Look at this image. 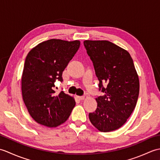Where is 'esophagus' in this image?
Segmentation results:
<instances>
[{
    "mask_svg": "<svg viewBox=\"0 0 160 160\" xmlns=\"http://www.w3.org/2000/svg\"><path fill=\"white\" fill-rule=\"evenodd\" d=\"M78 98L80 100H83L84 98H85V97H84V96H78Z\"/></svg>",
    "mask_w": 160,
    "mask_h": 160,
    "instance_id": "34e87169",
    "label": "esophagus"
}]
</instances>
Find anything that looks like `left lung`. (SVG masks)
I'll return each instance as SVG.
<instances>
[{
    "mask_svg": "<svg viewBox=\"0 0 160 160\" xmlns=\"http://www.w3.org/2000/svg\"><path fill=\"white\" fill-rule=\"evenodd\" d=\"M99 82L105 93L96 98L98 107L89 115L98 130L113 131L125 124L136 106L140 92L138 75L127 50L108 40H84ZM102 83H107L104 88Z\"/></svg>",
    "mask_w": 160,
    "mask_h": 160,
    "instance_id": "1",
    "label": "left lung"
}]
</instances>
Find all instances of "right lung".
<instances>
[{
  "label": "right lung",
  "mask_w": 160,
  "mask_h": 160,
  "mask_svg": "<svg viewBox=\"0 0 160 160\" xmlns=\"http://www.w3.org/2000/svg\"><path fill=\"white\" fill-rule=\"evenodd\" d=\"M79 40L50 39L30 51L21 79L22 99L37 123L48 127L63 124L76 105L69 95L55 91L54 82L62 81V72L79 49Z\"/></svg>",
  "instance_id": "obj_1"
}]
</instances>
